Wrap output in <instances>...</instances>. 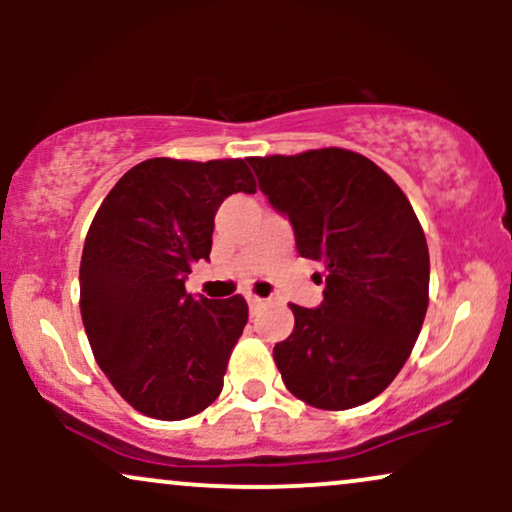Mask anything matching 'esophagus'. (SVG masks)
<instances>
[{
  "instance_id": "34e87169",
  "label": "esophagus",
  "mask_w": 512,
  "mask_h": 512,
  "mask_svg": "<svg viewBox=\"0 0 512 512\" xmlns=\"http://www.w3.org/2000/svg\"><path fill=\"white\" fill-rule=\"evenodd\" d=\"M264 303H267V301H264V298L255 296V293H248V305H250V310H252V313H257V310H260Z\"/></svg>"
}]
</instances>
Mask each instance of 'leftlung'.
Here are the masks:
<instances>
[{"mask_svg": "<svg viewBox=\"0 0 512 512\" xmlns=\"http://www.w3.org/2000/svg\"><path fill=\"white\" fill-rule=\"evenodd\" d=\"M269 204L289 216L301 257L325 264L320 308L293 305L274 346L293 397L342 411L378 397L414 349L428 308V245L407 195L349 149L248 158Z\"/></svg>", "mask_w": 512, "mask_h": 512, "instance_id": "left-lung-1", "label": "left lung"}]
</instances>
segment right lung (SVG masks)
Returning <instances> with one entry per match:
<instances>
[{
	"mask_svg": "<svg viewBox=\"0 0 512 512\" xmlns=\"http://www.w3.org/2000/svg\"><path fill=\"white\" fill-rule=\"evenodd\" d=\"M255 190L243 158H149L93 216L79 267L81 320L98 366L144 416L180 421L219 397L248 303L195 298L185 279L209 260L223 199Z\"/></svg>",
	"mask_w": 512,
	"mask_h": 512,
	"instance_id": "1",
	"label": "right lung"
}]
</instances>
